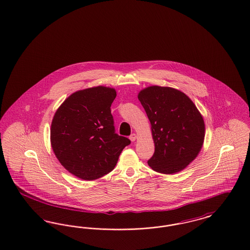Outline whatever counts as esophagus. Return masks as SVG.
<instances>
[{"label":"esophagus","instance_id":"34e87169","mask_svg":"<svg viewBox=\"0 0 250 250\" xmlns=\"http://www.w3.org/2000/svg\"><path fill=\"white\" fill-rule=\"evenodd\" d=\"M129 139L131 141H135V140H137V135H136L135 133L131 134V135H130Z\"/></svg>","mask_w":250,"mask_h":250}]
</instances>
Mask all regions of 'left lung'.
Returning a JSON list of instances; mask_svg holds the SVG:
<instances>
[{"label":"left lung","mask_w":250,"mask_h":250,"mask_svg":"<svg viewBox=\"0 0 250 250\" xmlns=\"http://www.w3.org/2000/svg\"><path fill=\"white\" fill-rule=\"evenodd\" d=\"M138 98L150 120L155 147L148 165L163 174L184 169L195 159L205 139L199 110L184 93L171 87L150 86Z\"/></svg>","instance_id":"obj_1"}]
</instances>
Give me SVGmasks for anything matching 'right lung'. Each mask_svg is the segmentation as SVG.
I'll list each match as a JSON object with an SVG mask.
<instances>
[{
  "mask_svg": "<svg viewBox=\"0 0 250 250\" xmlns=\"http://www.w3.org/2000/svg\"><path fill=\"white\" fill-rule=\"evenodd\" d=\"M116 91L105 86L80 90L65 100L51 125V145L60 164L82 180L110 173L131 143L115 133L110 106Z\"/></svg>",
  "mask_w": 250,
  "mask_h": 250,
  "instance_id": "add662e5",
  "label": "right lung"
}]
</instances>
